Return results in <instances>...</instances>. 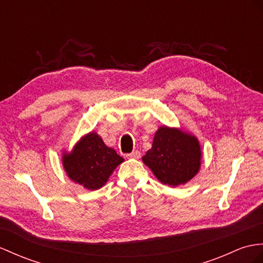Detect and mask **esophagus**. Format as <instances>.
Instances as JSON below:
<instances>
[{"label":"esophagus","mask_w":263,"mask_h":263,"mask_svg":"<svg viewBox=\"0 0 263 263\" xmlns=\"http://www.w3.org/2000/svg\"><path fill=\"white\" fill-rule=\"evenodd\" d=\"M127 158H135V159H138L140 157V152L139 151H134L132 152L130 154H127L126 155Z\"/></svg>","instance_id":"esophagus-1"}]
</instances>
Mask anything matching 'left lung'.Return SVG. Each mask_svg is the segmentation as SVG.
Masks as SVG:
<instances>
[{"label":"left lung","mask_w":263,"mask_h":263,"mask_svg":"<svg viewBox=\"0 0 263 263\" xmlns=\"http://www.w3.org/2000/svg\"><path fill=\"white\" fill-rule=\"evenodd\" d=\"M201 146L195 136L177 128L162 126L143 162L159 182L178 186L192 180L201 167Z\"/></svg>","instance_id":"1"}]
</instances>
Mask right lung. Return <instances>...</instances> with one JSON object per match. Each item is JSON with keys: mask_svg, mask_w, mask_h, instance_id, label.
<instances>
[{"mask_svg": "<svg viewBox=\"0 0 263 263\" xmlns=\"http://www.w3.org/2000/svg\"><path fill=\"white\" fill-rule=\"evenodd\" d=\"M124 162L116 151L105 145L95 132L83 136L70 153H63L62 165L70 180L88 190L104 186L115 168Z\"/></svg>", "mask_w": 263, "mask_h": 263, "instance_id": "right-lung-1", "label": "right lung"}]
</instances>
